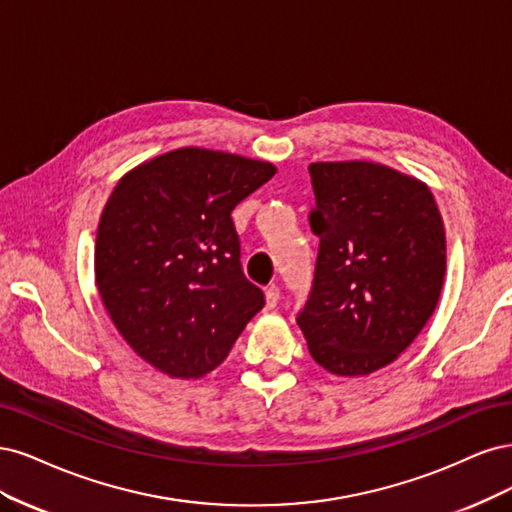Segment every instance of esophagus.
Here are the masks:
<instances>
[{
	"label": "esophagus",
	"mask_w": 512,
	"mask_h": 512,
	"mask_svg": "<svg viewBox=\"0 0 512 512\" xmlns=\"http://www.w3.org/2000/svg\"><path fill=\"white\" fill-rule=\"evenodd\" d=\"M278 300H280V289L274 287V285L268 287V289H266V308H268V310L276 308Z\"/></svg>",
	"instance_id": "esophagus-1"
}]
</instances>
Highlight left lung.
<instances>
[{"label": "left lung", "mask_w": 512, "mask_h": 512, "mask_svg": "<svg viewBox=\"0 0 512 512\" xmlns=\"http://www.w3.org/2000/svg\"><path fill=\"white\" fill-rule=\"evenodd\" d=\"M319 236L298 312L308 351L338 376L398 359L438 304L447 244L432 191L368 161L310 163Z\"/></svg>", "instance_id": "obj_1"}]
</instances>
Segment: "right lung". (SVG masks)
I'll use <instances>...</instances> for the list:
<instances>
[{
  "instance_id": "add662e5",
  "label": "right lung",
  "mask_w": 512,
  "mask_h": 512,
  "mask_svg": "<svg viewBox=\"0 0 512 512\" xmlns=\"http://www.w3.org/2000/svg\"><path fill=\"white\" fill-rule=\"evenodd\" d=\"M276 174L266 161L180 148L129 172L102 212L95 274L127 344L157 370L217 368L257 312L234 208Z\"/></svg>"
}]
</instances>
